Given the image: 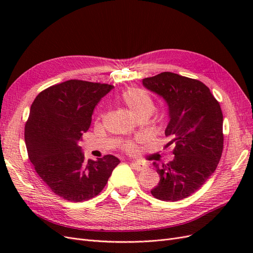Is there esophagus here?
Here are the masks:
<instances>
[{"mask_svg":"<svg viewBox=\"0 0 253 253\" xmlns=\"http://www.w3.org/2000/svg\"><path fill=\"white\" fill-rule=\"evenodd\" d=\"M132 167L137 171H141V170L144 169V166L141 163H139V162H133L132 163Z\"/></svg>","mask_w":253,"mask_h":253,"instance_id":"34e87169","label":"esophagus"}]
</instances>
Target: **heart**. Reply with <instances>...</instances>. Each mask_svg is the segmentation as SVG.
<instances>
[{"label":"heart","instance_id":"obj_1","mask_svg":"<svg viewBox=\"0 0 253 253\" xmlns=\"http://www.w3.org/2000/svg\"><path fill=\"white\" fill-rule=\"evenodd\" d=\"M121 100L129 111L132 112L135 117L141 116V115H150L155 110V103L153 101L151 96L142 88L129 87L121 94ZM124 149L126 152L133 153L136 151V144L132 141L125 143Z\"/></svg>","mask_w":253,"mask_h":253}]
</instances>
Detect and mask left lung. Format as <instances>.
Instances as JSON below:
<instances>
[{"label":"left lung","instance_id":"left-lung-1","mask_svg":"<svg viewBox=\"0 0 253 253\" xmlns=\"http://www.w3.org/2000/svg\"><path fill=\"white\" fill-rule=\"evenodd\" d=\"M142 83L169 105L165 134L175 155L167 165L153 163L160 180L151 193L160 201L177 202L193 194L215 171L224 148L223 113L200 80L164 72Z\"/></svg>","mask_w":253,"mask_h":253}]
</instances>
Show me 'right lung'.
<instances>
[{
	"label": "right lung",
	"mask_w": 253,
	"mask_h": 253,
	"mask_svg": "<svg viewBox=\"0 0 253 253\" xmlns=\"http://www.w3.org/2000/svg\"><path fill=\"white\" fill-rule=\"evenodd\" d=\"M111 84L68 80L42 90L30 106L25 125L28 158L56 195L81 203L101 192L120 160L105 155L84 159L79 142L98 102Z\"/></svg>",
	"instance_id": "add662e5"
}]
</instances>
